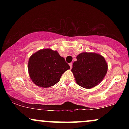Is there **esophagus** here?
<instances>
[{
	"mask_svg": "<svg viewBox=\"0 0 129 129\" xmlns=\"http://www.w3.org/2000/svg\"><path fill=\"white\" fill-rule=\"evenodd\" d=\"M69 66H70V67L71 69H72V63H70Z\"/></svg>",
	"mask_w": 129,
	"mask_h": 129,
	"instance_id": "34e87169",
	"label": "esophagus"
}]
</instances>
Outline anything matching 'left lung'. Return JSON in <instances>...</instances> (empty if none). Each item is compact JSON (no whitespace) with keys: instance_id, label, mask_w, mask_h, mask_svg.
Segmentation results:
<instances>
[{"instance_id":"8db88e82","label":"left lung","mask_w":129,"mask_h":129,"mask_svg":"<svg viewBox=\"0 0 129 129\" xmlns=\"http://www.w3.org/2000/svg\"><path fill=\"white\" fill-rule=\"evenodd\" d=\"M73 63V72L76 83L85 88H91L100 84L107 72L104 57L94 53H82Z\"/></svg>"}]
</instances>
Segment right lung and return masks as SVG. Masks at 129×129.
Listing matches in <instances>:
<instances>
[{"instance_id":"add662e5","label":"right lung","mask_w":129,"mask_h":129,"mask_svg":"<svg viewBox=\"0 0 129 129\" xmlns=\"http://www.w3.org/2000/svg\"><path fill=\"white\" fill-rule=\"evenodd\" d=\"M70 69L63 57L48 48L39 50L29 59V76L36 85L44 88L57 83L62 75Z\"/></svg>"}]
</instances>
